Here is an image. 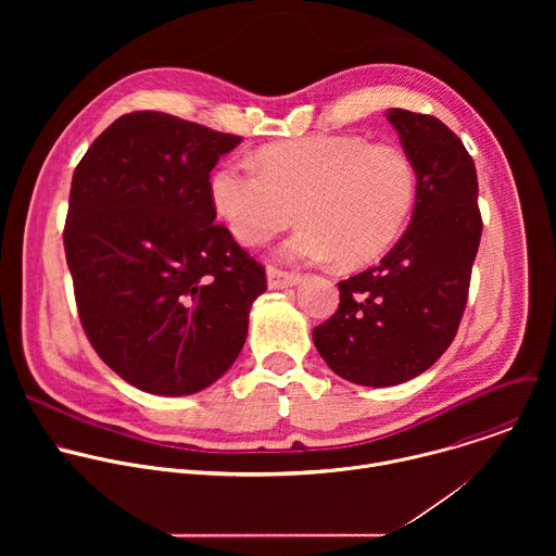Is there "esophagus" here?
Instances as JSON below:
<instances>
[{"label": "esophagus", "mask_w": 556, "mask_h": 556, "mask_svg": "<svg viewBox=\"0 0 556 556\" xmlns=\"http://www.w3.org/2000/svg\"><path fill=\"white\" fill-rule=\"evenodd\" d=\"M266 277H268V288L270 290H283V288H292L301 281L299 275L294 273H286V270H279L275 266H268L266 268Z\"/></svg>", "instance_id": "34e87169"}]
</instances>
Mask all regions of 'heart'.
<instances>
[{
    "instance_id": "obj_1",
    "label": "heart",
    "mask_w": 556,
    "mask_h": 556,
    "mask_svg": "<svg viewBox=\"0 0 556 556\" xmlns=\"http://www.w3.org/2000/svg\"><path fill=\"white\" fill-rule=\"evenodd\" d=\"M255 163L219 165L211 202L247 247L266 244L294 217L303 222L281 249L290 262L369 264L399 240L416 204V167L391 142L321 134L268 144Z\"/></svg>"
}]
</instances>
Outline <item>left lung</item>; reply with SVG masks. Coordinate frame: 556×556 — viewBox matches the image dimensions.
<instances>
[{"instance_id":"left-lung-1","label":"left lung","mask_w":556,"mask_h":556,"mask_svg":"<svg viewBox=\"0 0 556 556\" xmlns=\"http://www.w3.org/2000/svg\"><path fill=\"white\" fill-rule=\"evenodd\" d=\"M384 116L416 167L412 222L378 266L339 283V309L312 332L328 367L365 387L407 382L446 352L482 237L478 174L462 140L429 114Z\"/></svg>"}]
</instances>
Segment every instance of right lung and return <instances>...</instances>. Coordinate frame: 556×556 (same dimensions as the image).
<instances>
[{
  "instance_id": "add662e5",
  "label": "right lung",
  "mask_w": 556,
  "mask_h": 556,
  "mask_svg": "<svg viewBox=\"0 0 556 556\" xmlns=\"http://www.w3.org/2000/svg\"><path fill=\"white\" fill-rule=\"evenodd\" d=\"M242 142L163 112L114 121L76 165L63 247L103 363L155 395L206 389L240 356L266 273L215 224L208 182Z\"/></svg>"
}]
</instances>
